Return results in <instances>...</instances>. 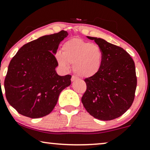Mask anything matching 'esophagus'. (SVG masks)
<instances>
[{
    "label": "esophagus",
    "instance_id": "obj_1",
    "mask_svg": "<svg viewBox=\"0 0 150 150\" xmlns=\"http://www.w3.org/2000/svg\"><path fill=\"white\" fill-rule=\"evenodd\" d=\"M77 79H78V77H76V76H75V75H73V76H72V77H71V81H74L77 80Z\"/></svg>",
    "mask_w": 150,
    "mask_h": 150
}]
</instances>
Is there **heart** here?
<instances>
[{
	"label": "heart",
	"mask_w": 150,
	"mask_h": 150,
	"mask_svg": "<svg viewBox=\"0 0 150 150\" xmlns=\"http://www.w3.org/2000/svg\"><path fill=\"white\" fill-rule=\"evenodd\" d=\"M59 66L66 70L73 64V71L81 77H91L101 69L103 52L99 45L80 39H70L62 45V51L55 54Z\"/></svg>",
	"instance_id": "heart-1"
}]
</instances>
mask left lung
Instances as JSON below:
<instances>
[{
	"label": "left lung",
	"instance_id": "8db88e82",
	"mask_svg": "<svg viewBox=\"0 0 150 150\" xmlns=\"http://www.w3.org/2000/svg\"><path fill=\"white\" fill-rule=\"evenodd\" d=\"M94 40L103 52L100 71L84 79L86 91L81 102L89 114L101 120L120 117L129 109L137 85L135 64L124 49L101 38Z\"/></svg>",
	"mask_w": 150,
	"mask_h": 150
}]
</instances>
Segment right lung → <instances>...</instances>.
Masks as SVG:
<instances>
[{"instance_id":"right-lung-1","label":"right lung","mask_w":150,"mask_h":150,"mask_svg":"<svg viewBox=\"0 0 150 150\" xmlns=\"http://www.w3.org/2000/svg\"><path fill=\"white\" fill-rule=\"evenodd\" d=\"M69 35L64 30L45 35L23 45L9 64L5 79V96L20 114L31 118L48 115L59 96L71 84V75L60 76L54 54Z\"/></svg>"}]
</instances>
